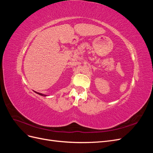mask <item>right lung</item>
<instances>
[{
  "label": "right lung",
  "instance_id": "add662e5",
  "mask_svg": "<svg viewBox=\"0 0 153 153\" xmlns=\"http://www.w3.org/2000/svg\"><path fill=\"white\" fill-rule=\"evenodd\" d=\"M36 93H37V94H39V95H41V96H46L47 95H45V94H41V93H39V92H35Z\"/></svg>",
  "mask_w": 153,
  "mask_h": 153
}]
</instances>
